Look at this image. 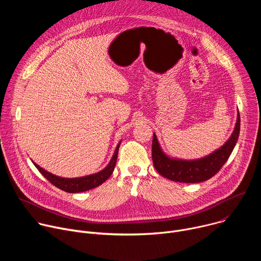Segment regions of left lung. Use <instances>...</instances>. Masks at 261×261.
Returning a JSON list of instances; mask_svg holds the SVG:
<instances>
[{
    "label": "left lung",
    "mask_w": 261,
    "mask_h": 261,
    "mask_svg": "<svg viewBox=\"0 0 261 261\" xmlns=\"http://www.w3.org/2000/svg\"><path fill=\"white\" fill-rule=\"evenodd\" d=\"M241 127L240 113L237 123L227 141L213 153L193 160L179 159L168 156L159 143L156 134H153L152 157L156 170L164 177L178 182H200L214 176L228 160L238 142Z\"/></svg>",
    "instance_id": "left-lung-1"
}]
</instances>
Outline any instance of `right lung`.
Wrapping results in <instances>:
<instances>
[{"instance_id":"1","label":"right lung","mask_w":261,"mask_h":261,"mask_svg":"<svg viewBox=\"0 0 261 261\" xmlns=\"http://www.w3.org/2000/svg\"><path fill=\"white\" fill-rule=\"evenodd\" d=\"M121 142H122V140L119 141L116 150H115V153H114L113 157H111L109 163L102 170L92 173V174L85 175V176L62 177V176L53 174L51 172H48L44 168L40 167L38 164H36L34 161H32V162L35 165V167L41 172V174L44 177H46L54 186H56L57 188H59L63 191H66L68 193L85 192V191H89L91 189L98 187V186L103 184L111 175V173H113V171L115 170V167H116L118 152H119V147H120Z\"/></svg>"}]
</instances>
